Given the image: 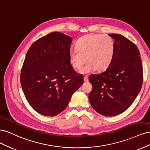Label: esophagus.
I'll return each instance as SVG.
<instances>
[{
  "label": "esophagus",
  "instance_id": "esophagus-1",
  "mask_svg": "<svg viewBox=\"0 0 150 150\" xmlns=\"http://www.w3.org/2000/svg\"><path fill=\"white\" fill-rule=\"evenodd\" d=\"M88 81H89L88 76H84V82H88Z\"/></svg>",
  "mask_w": 150,
  "mask_h": 150
}]
</instances>
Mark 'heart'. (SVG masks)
<instances>
[{"instance_id": "obj_1", "label": "heart", "mask_w": 150, "mask_h": 150, "mask_svg": "<svg viewBox=\"0 0 150 150\" xmlns=\"http://www.w3.org/2000/svg\"><path fill=\"white\" fill-rule=\"evenodd\" d=\"M76 49L69 52L71 66L79 70L86 62H88L81 72L86 74L97 69L106 70L111 65L115 56V43L108 35L91 34L81 38L76 43Z\"/></svg>"}]
</instances>
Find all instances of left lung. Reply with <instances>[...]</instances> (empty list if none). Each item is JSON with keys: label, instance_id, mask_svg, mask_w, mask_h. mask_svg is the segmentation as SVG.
<instances>
[{"label": "left lung", "instance_id": "obj_1", "mask_svg": "<svg viewBox=\"0 0 150 150\" xmlns=\"http://www.w3.org/2000/svg\"><path fill=\"white\" fill-rule=\"evenodd\" d=\"M109 35L115 40V58L105 71L89 76L93 89L89 100L99 114L114 116L125 111L137 97L143 83V69L134 43L120 34Z\"/></svg>", "mask_w": 150, "mask_h": 150}]
</instances>
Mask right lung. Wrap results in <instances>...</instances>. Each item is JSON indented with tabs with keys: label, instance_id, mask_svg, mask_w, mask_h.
I'll return each instance as SVG.
<instances>
[{
	"label": "right lung",
	"instance_id": "add662e5",
	"mask_svg": "<svg viewBox=\"0 0 150 150\" xmlns=\"http://www.w3.org/2000/svg\"><path fill=\"white\" fill-rule=\"evenodd\" d=\"M72 38L54 32L36 40L22 67L21 83L28 103L39 114L54 116L65 110L83 84L69 61Z\"/></svg>",
	"mask_w": 150,
	"mask_h": 150
}]
</instances>
